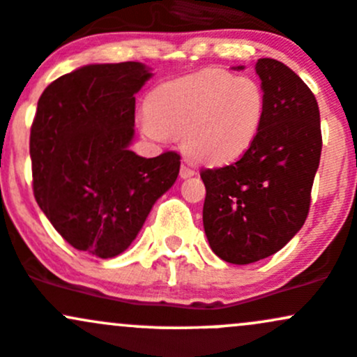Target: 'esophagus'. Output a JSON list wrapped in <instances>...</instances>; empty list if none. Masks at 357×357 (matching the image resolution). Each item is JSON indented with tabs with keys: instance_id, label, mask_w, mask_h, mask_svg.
<instances>
[{
	"instance_id": "1",
	"label": "esophagus",
	"mask_w": 357,
	"mask_h": 357,
	"mask_svg": "<svg viewBox=\"0 0 357 357\" xmlns=\"http://www.w3.org/2000/svg\"><path fill=\"white\" fill-rule=\"evenodd\" d=\"M197 174V171H195L193 167L190 166V164H181V169H179V176H181L183 179L186 178H191V176Z\"/></svg>"
}]
</instances>
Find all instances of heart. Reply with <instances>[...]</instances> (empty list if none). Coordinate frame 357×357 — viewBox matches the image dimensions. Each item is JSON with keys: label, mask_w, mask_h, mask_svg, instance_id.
Here are the masks:
<instances>
[{"label": "heart", "mask_w": 357, "mask_h": 357, "mask_svg": "<svg viewBox=\"0 0 357 357\" xmlns=\"http://www.w3.org/2000/svg\"><path fill=\"white\" fill-rule=\"evenodd\" d=\"M267 116L257 80L207 68L150 92L140 128L153 142L181 135L183 149L210 166H226L253 147Z\"/></svg>", "instance_id": "obj_1"}]
</instances>
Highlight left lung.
I'll return each instance as SVG.
<instances>
[{"label":"left lung","instance_id":"left-lung-1","mask_svg":"<svg viewBox=\"0 0 357 357\" xmlns=\"http://www.w3.org/2000/svg\"><path fill=\"white\" fill-rule=\"evenodd\" d=\"M255 71L267 100L257 142L238 162L200 174L207 188L204 229L208 245L234 265L264 260L298 234L321 155L320 111L313 92L277 59H258Z\"/></svg>","mask_w":357,"mask_h":357}]
</instances>
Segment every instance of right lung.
<instances>
[{"label": "right lung", "instance_id": "right-lung-1", "mask_svg": "<svg viewBox=\"0 0 357 357\" xmlns=\"http://www.w3.org/2000/svg\"><path fill=\"white\" fill-rule=\"evenodd\" d=\"M144 63L87 65L43 92L30 130L33 195L65 241L99 258L128 248L174 185L181 157L130 150Z\"/></svg>", "mask_w": 357, "mask_h": 357}]
</instances>
